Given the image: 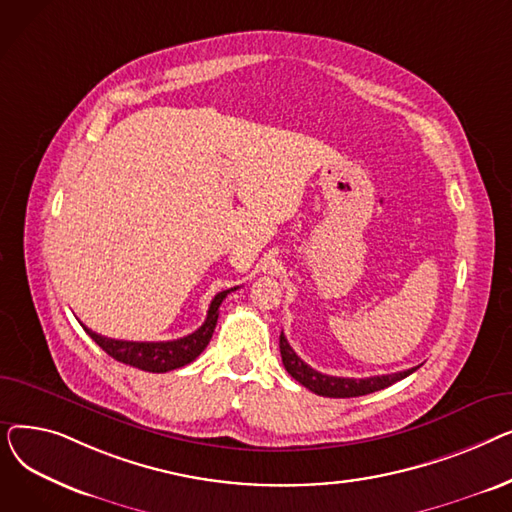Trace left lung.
<instances>
[{"label":"left lung","mask_w":512,"mask_h":512,"mask_svg":"<svg viewBox=\"0 0 512 512\" xmlns=\"http://www.w3.org/2000/svg\"><path fill=\"white\" fill-rule=\"evenodd\" d=\"M280 355L286 371L292 375L294 380L309 388L311 392L319 396H328V398H353V396H365L371 392L384 390L400 380H405L407 375L419 369L411 367L407 371H398V373H388V375H373V378L365 380H355V378H336V375H326L311 369L297 353L292 351V346L288 344L286 336L280 334Z\"/></svg>","instance_id":"left-lung-1"}]
</instances>
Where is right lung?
Here are the masks:
<instances>
[{"label":"right lung","instance_id":"right-lung-1","mask_svg":"<svg viewBox=\"0 0 512 512\" xmlns=\"http://www.w3.org/2000/svg\"><path fill=\"white\" fill-rule=\"evenodd\" d=\"M236 290H222L213 297L207 317L203 321V326L195 330L193 334H188L178 340H166V342H130V340H114V338H105L101 334H95L87 326L85 332L103 348V351L110 355L112 359L132 365L143 371L151 373H166L178 367H184L191 361H195L209 344L215 324H218V315H220V305L228 297V294Z\"/></svg>","mask_w":512,"mask_h":512}]
</instances>
